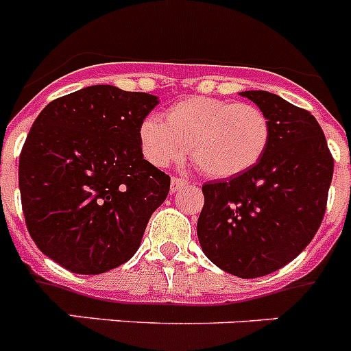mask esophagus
I'll list each match as a JSON object with an SVG mask.
<instances>
[{"label":"esophagus","mask_w":351,"mask_h":351,"mask_svg":"<svg viewBox=\"0 0 351 351\" xmlns=\"http://www.w3.org/2000/svg\"><path fill=\"white\" fill-rule=\"evenodd\" d=\"M184 186H186L184 179L172 178V181H170V191H172V193H176V191L181 190V188H184Z\"/></svg>","instance_id":"esophagus-1"}]
</instances>
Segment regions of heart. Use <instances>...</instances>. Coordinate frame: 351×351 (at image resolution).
Instances as JSON below:
<instances>
[{
	"label": "heart",
	"mask_w": 351,
	"mask_h": 351,
	"mask_svg": "<svg viewBox=\"0 0 351 351\" xmlns=\"http://www.w3.org/2000/svg\"><path fill=\"white\" fill-rule=\"evenodd\" d=\"M138 141L154 167H169L191 153L207 178L228 179L262 160L271 142V121L253 104L190 96L167 110V123L145 117Z\"/></svg>",
	"instance_id": "obj_1"
}]
</instances>
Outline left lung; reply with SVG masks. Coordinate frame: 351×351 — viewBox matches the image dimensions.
I'll return each mask as SVG.
<instances>
[{
    "label": "left lung",
    "mask_w": 351,
    "mask_h": 351,
    "mask_svg": "<svg viewBox=\"0 0 351 351\" xmlns=\"http://www.w3.org/2000/svg\"><path fill=\"white\" fill-rule=\"evenodd\" d=\"M271 121V142L255 167L202 186L197 235L204 255L244 280L285 267L313 241L334 172L318 121L269 91H243Z\"/></svg>",
    "instance_id": "1"
}]
</instances>
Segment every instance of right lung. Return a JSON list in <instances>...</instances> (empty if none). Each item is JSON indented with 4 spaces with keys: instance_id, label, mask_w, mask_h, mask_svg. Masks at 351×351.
<instances>
[{
    "instance_id": "obj_1",
    "label": "right lung",
    "mask_w": 351,
    "mask_h": 351,
    "mask_svg": "<svg viewBox=\"0 0 351 351\" xmlns=\"http://www.w3.org/2000/svg\"><path fill=\"white\" fill-rule=\"evenodd\" d=\"M158 96L89 86L43 108L19 158L31 239L75 274L128 262L170 178L144 160L138 128Z\"/></svg>"
}]
</instances>
